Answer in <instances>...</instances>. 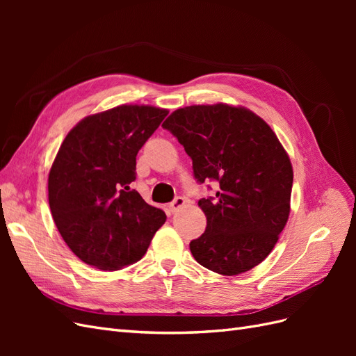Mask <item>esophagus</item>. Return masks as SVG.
<instances>
[{"label": "esophagus", "mask_w": 356, "mask_h": 356, "mask_svg": "<svg viewBox=\"0 0 356 356\" xmlns=\"http://www.w3.org/2000/svg\"><path fill=\"white\" fill-rule=\"evenodd\" d=\"M184 204H186V199L182 197V196H177L174 200L169 203V209H170V212H177L182 207H184Z\"/></svg>", "instance_id": "obj_1"}]
</instances>
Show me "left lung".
<instances>
[{"label":"left lung","instance_id":"left-lung-1","mask_svg":"<svg viewBox=\"0 0 356 356\" xmlns=\"http://www.w3.org/2000/svg\"><path fill=\"white\" fill-rule=\"evenodd\" d=\"M161 126L184 147L199 184L218 186L199 200L208 221L190 242L195 260L224 276L251 270L288 221L294 175L282 144L261 117L227 104L179 108Z\"/></svg>","mask_w":356,"mask_h":356}]
</instances>
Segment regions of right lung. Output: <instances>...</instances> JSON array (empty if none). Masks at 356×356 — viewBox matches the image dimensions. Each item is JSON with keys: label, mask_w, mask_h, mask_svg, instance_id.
Here are the masks:
<instances>
[{"label": "right lung", "mask_w": 356, "mask_h": 356, "mask_svg": "<svg viewBox=\"0 0 356 356\" xmlns=\"http://www.w3.org/2000/svg\"><path fill=\"white\" fill-rule=\"evenodd\" d=\"M168 115L120 105L72 127L49 174V204L62 239L86 264L118 270L141 260L166 213L131 190L136 154Z\"/></svg>", "instance_id": "add662e5"}]
</instances>
